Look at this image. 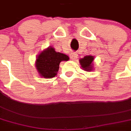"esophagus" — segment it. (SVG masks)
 <instances>
[{
    "label": "esophagus",
    "instance_id": "34e87169",
    "mask_svg": "<svg viewBox=\"0 0 131 131\" xmlns=\"http://www.w3.org/2000/svg\"><path fill=\"white\" fill-rule=\"evenodd\" d=\"M77 56H78V54L77 53H75V52H72L70 54V58H71V60H76L77 58Z\"/></svg>",
    "mask_w": 131,
    "mask_h": 131
}]
</instances>
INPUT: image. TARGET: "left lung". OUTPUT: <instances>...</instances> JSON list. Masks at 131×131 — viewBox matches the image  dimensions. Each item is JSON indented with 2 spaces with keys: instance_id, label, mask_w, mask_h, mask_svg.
<instances>
[{
  "instance_id": "left-lung-1",
  "label": "left lung",
  "mask_w": 131,
  "mask_h": 131,
  "mask_svg": "<svg viewBox=\"0 0 131 131\" xmlns=\"http://www.w3.org/2000/svg\"><path fill=\"white\" fill-rule=\"evenodd\" d=\"M94 57L93 56H91V55H88V56H85L82 59H81L79 60L80 64L81 66L83 69H84V70L86 71H91L92 67H91V64L93 62V60Z\"/></svg>"
}]
</instances>
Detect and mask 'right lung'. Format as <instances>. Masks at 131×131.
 I'll return each instance as SVG.
<instances>
[{
	"mask_svg": "<svg viewBox=\"0 0 131 131\" xmlns=\"http://www.w3.org/2000/svg\"><path fill=\"white\" fill-rule=\"evenodd\" d=\"M69 59L67 54L57 52L52 48H48L38 56L36 67L41 77L50 79L56 76L60 63Z\"/></svg>",
	"mask_w": 131,
	"mask_h": 131,
	"instance_id": "obj_1",
	"label": "right lung"
}]
</instances>
